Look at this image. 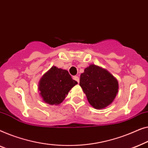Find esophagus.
I'll use <instances>...</instances> for the list:
<instances>
[{"label":"esophagus","mask_w":148,"mask_h":148,"mask_svg":"<svg viewBox=\"0 0 148 148\" xmlns=\"http://www.w3.org/2000/svg\"><path fill=\"white\" fill-rule=\"evenodd\" d=\"M73 79H74V80H76V82H79V80H80V79H79V77L77 76H73Z\"/></svg>","instance_id":"34e87169"}]
</instances>
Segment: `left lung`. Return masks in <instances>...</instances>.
<instances>
[{"label":"left lung","mask_w":148,"mask_h":148,"mask_svg":"<svg viewBox=\"0 0 148 148\" xmlns=\"http://www.w3.org/2000/svg\"><path fill=\"white\" fill-rule=\"evenodd\" d=\"M80 86L90 105L96 109H105L115 100L119 90L115 77L105 68L95 64L80 74Z\"/></svg>","instance_id":"left-lung-1"}]
</instances>
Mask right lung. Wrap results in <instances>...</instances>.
<instances>
[{
  "label": "right lung",
  "instance_id": "obj_1",
  "mask_svg": "<svg viewBox=\"0 0 148 148\" xmlns=\"http://www.w3.org/2000/svg\"><path fill=\"white\" fill-rule=\"evenodd\" d=\"M77 84L67 70L53 66L41 76L38 90L43 102L51 105H58Z\"/></svg>",
  "mask_w": 148,
  "mask_h": 148
}]
</instances>
